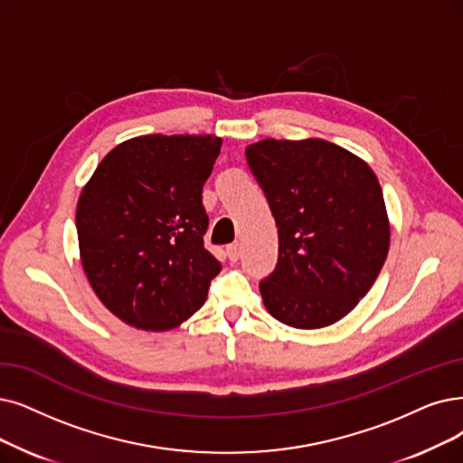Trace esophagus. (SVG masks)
<instances>
[{"mask_svg":"<svg viewBox=\"0 0 463 463\" xmlns=\"http://www.w3.org/2000/svg\"><path fill=\"white\" fill-rule=\"evenodd\" d=\"M226 254H228V258L232 262H237L239 260V256H241V247H239L237 243H233V245H228V249H226Z\"/></svg>","mask_w":463,"mask_h":463,"instance_id":"1","label":"esophagus"}]
</instances>
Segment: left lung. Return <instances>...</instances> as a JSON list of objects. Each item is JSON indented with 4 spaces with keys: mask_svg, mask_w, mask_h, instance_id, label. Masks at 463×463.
<instances>
[{
    "mask_svg": "<svg viewBox=\"0 0 463 463\" xmlns=\"http://www.w3.org/2000/svg\"><path fill=\"white\" fill-rule=\"evenodd\" d=\"M279 233L264 306L294 328L340 321L373 288L390 250L376 175L326 140H260L245 150Z\"/></svg>",
    "mask_w": 463,
    "mask_h": 463,
    "instance_id": "8db88e82",
    "label": "left lung"
}]
</instances>
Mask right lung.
I'll use <instances>...</instances> for the list:
<instances>
[{
    "instance_id": "add662e5",
    "label": "right lung",
    "mask_w": 463,
    "mask_h": 463,
    "mask_svg": "<svg viewBox=\"0 0 463 463\" xmlns=\"http://www.w3.org/2000/svg\"><path fill=\"white\" fill-rule=\"evenodd\" d=\"M220 146L211 135L127 140L83 188L81 264L100 302L127 325L169 330L205 304L222 264L203 243V184Z\"/></svg>"
}]
</instances>
